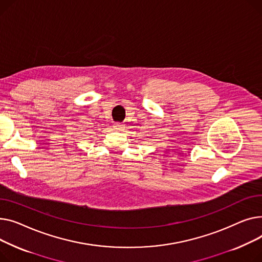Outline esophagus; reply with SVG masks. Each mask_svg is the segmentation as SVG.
<instances>
[{
	"instance_id": "obj_1",
	"label": "esophagus",
	"mask_w": 262,
	"mask_h": 262,
	"mask_svg": "<svg viewBox=\"0 0 262 262\" xmlns=\"http://www.w3.org/2000/svg\"><path fill=\"white\" fill-rule=\"evenodd\" d=\"M114 127H115V129H116V130H118V131L122 130V125H120V124H116Z\"/></svg>"
}]
</instances>
